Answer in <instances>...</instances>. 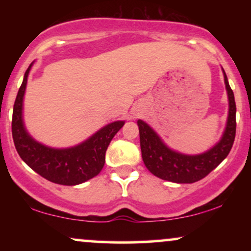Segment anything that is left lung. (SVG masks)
<instances>
[{
	"label": "left lung",
	"instance_id": "obj_1",
	"mask_svg": "<svg viewBox=\"0 0 251 251\" xmlns=\"http://www.w3.org/2000/svg\"><path fill=\"white\" fill-rule=\"evenodd\" d=\"M222 71L227 93L229 111L221 139L208 151L198 154L181 153L169 148L148 123L140 119L137 122L143 162L155 177L179 184L195 183L208 176L229 154L236 134V103L234 92L230 88L226 72L223 68Z\"/></svg>",
	"mask_w": 251,
	"mask_h": 251
}]
</instances>
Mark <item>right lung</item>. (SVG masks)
Returning a JSON list of instances; mask_svg holds the SVG:
<instances>
[{"label":"right lung","mask_w":251,"mask_h":251,"mask_svg":"<svg viewBox=\"0 0 251 251\" xmlns=\"http://www.w3.org/2000/svg\"><path fill=\"white\" fill-rule=\"evenodd\" d=\"M34 62L25 71L14 103L11 132L17 153L30 169L51 183L71 186L85 183L100 174L105 165L106 150L125 122L109 123L82 143L71 148H50L37 142L27 131L24 120L25 87Z\"/></svg>","instance_id":"add662e5"}]
</instances>
